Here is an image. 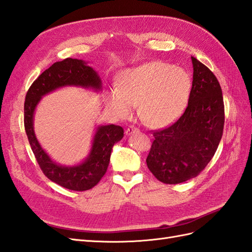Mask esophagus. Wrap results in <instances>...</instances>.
I'll use <instances>...</instances> for the list:
<instances>
[{
    "mask_svg": "<svg viewBox=\"0 0 252 252\" xmlns=\"http://www.w3.org/2000/svg\"><path fill=\"white\" fill-rule=\"evenodd\" d=\"M138 131H139V128L136 127L135 126H128V127L126 130V135H131V134L136 133V132H138Z\"/></svg>",
    "mask_w": 252,
    "mask_h": 252,
    "instance_id": "1",
    "label": "esophagus"
}]
</instances>
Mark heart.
Here are the masks:
<instances>
[{
    "label": "heart",
    "mask_w": 252,
    "mask_h": 252,
    "mask_svg": "<svg viewBox=\"0 0 252 252\" xmlns=\"http://www.w3.org/2000/svg\"><path fill=\"white\" fill-rule=\"evenodd\" d=\"M191 79L187 71L163 62H151L126 70L107 102L119 118H127L138 104L147 125L160 127L176 120L188 103Z\"/></svg>",
    "instance_id": "b5f03b06"
}]
</instances>
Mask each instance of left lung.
<instances>
[{
	"mask_svg": "<svg viewBox=\"0 0 252 252\" xmlns=\"http://www.w3.org/2000/svg\"><path fill=\"white\" fill-rule=\"evenodd\" d=\"M193 81L184 114L174 124L153 132L147 166L163 184L196 177L217 152L225 124V107L217 77L191 57Z\"/></svg>",
	"mask_w": 252,
	"mask_h": 252,
	"instance_id": "obj_1",
	"label": "left lung"
}]
</instances>
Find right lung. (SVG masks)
Listing matches in <instances>:
<instances>
[{"instance_id":"add662e5","label":"right lung","mask_w":252,"mask_h":252,"mask_svg":"<svg viewBox=\"0 0 252 252\" xmlns=\"http://www.w3.org/2000/svg\"><path fill=\"white\" fill-rule=\"evenodd\" d=\"M65 85H80L99 90L101 81L96 71L82 60L67 58L54 63L35 79L24 103V126L31 148L44 175L63 188L85 191L95 187L109 167L112 148L124 137V128L109 125L97 128L88 159L75 167H61L50 159L34 136L33 113L42 96Z\"/></svg>"}]
</instances>
